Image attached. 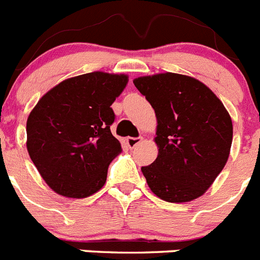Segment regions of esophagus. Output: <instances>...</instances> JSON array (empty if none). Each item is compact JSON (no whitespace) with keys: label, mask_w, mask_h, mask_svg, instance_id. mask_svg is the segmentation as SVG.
<instances>
[{"label":"esophagus","mask_w":260,"mask_h":260,"mask_svg":"<svg viewBox=\"0 0 260 260\" xmlns=\"http://www.w3.org/2000/svg\"><path fill=\"white\" fill-rule=\"evenodd\" d=\"M142 142H143V138H142V137H138V138L128 137V138H126V144H127L128 148H134V147H137L138 144L142 143Z\"/></svg>","instance_id":"34e87169"}]
</instances>
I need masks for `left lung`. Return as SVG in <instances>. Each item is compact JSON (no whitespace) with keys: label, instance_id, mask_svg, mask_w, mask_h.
<instances>
[{"label":"left lung","instance_id":"8db88e82","mask_svg":"<svg viewBox=\"0 0 260 260\" xmlns=\"http://www.w3.org/2000/svg\"><path fill=\"white\" fill-rule=\"evenodd\" d=\"M157 118L158 155L142 167L155 195L185 203L206 192L228 161L233 125L228 110L206 84L165 73L134 79Z\"/></svg>","mask_w":260,"mask_h":260}]
</instances>
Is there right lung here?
<instances>
[{"label": "right lung", "mask_w": 260, "mask_h": 260, "mask_svg": "<svg viewBox=\"0 0 260 260\" xmlns=\"http://www.w3.org/2000/svg\"><path fill=\"white\" fill-rule=\"evenodd\" d=\"M127 75L102 71L70 78L48 91L27 119V150L50 189L86 198L102 189L121 143L110 108Z\"/></svg>", "instance_id": "right-lung-1"}]
</instances>
